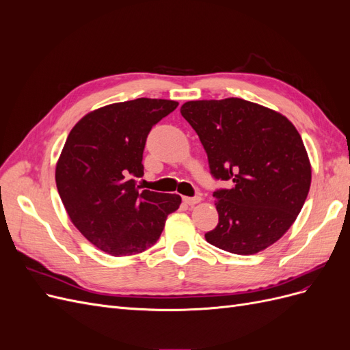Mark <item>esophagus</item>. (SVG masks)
Returning <instances> with one entry per match:
<instances>
[{
  "label": "esophagus",
  "mask_w": 350,
  "mask_h": 350,
  "mask_svg": "<svg viewBox=\"0 0 350 350\" xmlns=\"http://www.w3.org/2000/svg\"><path fill=\"white\" fill-rule=\"evenodd\" d=\"M183 201H184L185 204H188V206H194V204L200 203V201H201V197H198V196H196V197H184V198H183Z\"/></svg>",
  "instance_id": "esophagus-1"
}]
</instances>
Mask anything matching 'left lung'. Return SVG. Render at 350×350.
Instances as JSON below:
<instances>
[{
    "instance_id": "obj_1",
    "label": "left lung",
    "mask_w": 350,
    "mask_h": 350,
    "mask_svg": "<svg viewBox=\"0 0 350 350\" xmlns=\"http://www.w3.org/2000/svg\"><path fill=\"white\" fill-rule=\"evenodd\" d=\"M181 113L207 153L210 172L229 181L215 191L217 226L211 245L252 256L293 225L311 185V163L295 125L284 115L239 98L189 100Z\"/></svg>"
}]
</instances>
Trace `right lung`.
Instances as JSON below:
<instances>
[{"label": "right lung", "instance_id": "obj_1", "mask_svg": "<svg viewBox=\"0 0 350 350\" xmlns=\"http://www.w3.org/2000/svg\"><path fill=\"white\" fill-rule=\"evenodd\" d=\"M178 102L140 98L107 105L72 126L55 167V181L68 217L80 234L113 257L154 245L178 194L140 191L143 150L152 126Z\"/></svg>", "mask_w": 350, "mask_h": 350}]
</instances>
